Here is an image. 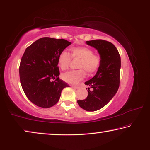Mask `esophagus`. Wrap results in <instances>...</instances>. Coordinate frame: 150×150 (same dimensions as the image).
<instances>
[{
  "mask_svg": "<svg viewBox=\"0 0 150 150\" xmlns=\"http://www.w3.org/2000/svg\"><path fill=\"white\" fill-rule=\"evenodd\" d=\"M72 87L73 88H75V89H77V88H78V86H72Z\"/></svg>",
  "mask_w": 150,
  "mask_h": 150,
  "instance_id": "34e87169",
  "label": "esophagus"
}]
</instances>
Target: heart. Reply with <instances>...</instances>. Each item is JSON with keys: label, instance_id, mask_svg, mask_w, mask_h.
<instances>
[{"label": "heart", "instance_id": "1", "mask_svg": "<svg viewBox=\"0 0 150 150\" xmlns=\"http://www.w3.org/2000/svg\"><path fill=\"white\" fill-rule=\"evenodd\" d=\"M73 59H78L79 70L64 73L62 78L70 84H77L85 78L86 73L91 75L97 72L102 64V57L98 54L93 53V50L86 46L74 47L70 49V54L67 51H62L58 57V64L62 70H68Z\"/></svg>", "mask_w": 150, "mask_h": 150}]
</instances>
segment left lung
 <instances>
[{"label":"left lung","mask_w":150,"mask_h":150,"mask_svg":"<svg viewBox=\"0 0 150 150\" xmlns=\"http://www.w3.org/2000/svg\"><path fill=\"white\" fill-rule=\"evenodd\" d=\"M86 43L97 49L102 57V64L96 74L85 82L89 86L87 98L77 102L82 109L93 112L105 106L118 90L121 58L116 46L108 41L98 39Z\"/></svg>","instance_id":"1"}]
</instances>
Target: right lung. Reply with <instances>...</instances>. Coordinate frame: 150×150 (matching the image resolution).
<instances>
[{"label":"right lung","instance_id":"1","mask_svg":"<svg viewBox=\"0 0 150 150\" xmlns=\"http://www.w3.org/2000/svg\"><path fill=\"white\" fill-rule=\"evenodd\" d=\"M70 44L62 38L43 37L24 51L19 66L20 81L26 97L37 106L54 105L62 90L69 86L58 77V57Z\"/></svg>","mask_w":150,"mask_h":150}]
</instances>
